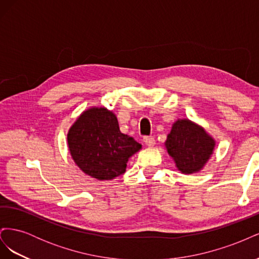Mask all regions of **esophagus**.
<instances>
[{
    "instance_id": "1",
    "label": "esophagus",
    "mask_w": 259,
    "mask_h": 259,
    "mask_svg": "<svg viewBox=\"0 0 259 259\" xmlns=\"http://www.w3.org/2000/svg\"><path fill=\"white\" fill-rule=\"evenodd\" d=\"M144 143L148 146V147H153L155 144V140L152 136H145L144 137Z\"/></svg>"
}]
</instances>
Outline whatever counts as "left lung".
I'll list each match as a JSON object with an SVG mask.
<instances>
[{
    "label": "left lung",
    "mask_w": 259,
    "mask_h": 259,
    "mask_svg": "<svg viewBox=\"0 0 259 259\" xmlns=\"http://www.w3.org/2000/svg\"><path fill=\"white\" fill-rule=\"evenodd\" d=\"M165 147L177 168L184 174L199 171L213 153L215 140L199 125L178 120L167 135Z\"/></svg>",
    "instance_id": "1"
}]
</instances>
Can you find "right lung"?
<instances>
[{
	"mask_svg": "<svg viewBox=\"0 0 259 259\" xmlns=\"http://www.w3.org/2000/svg\"><path fill=\"white\" fill-rule=\"evenodd\" d=\"M68 146L76 165L98 180L124 174L128 158L142 149L121 133L116 116L103 107L88 109L77 117L69 130Z\"/></svg>",
	"mask_w": 259,
	"mask_h": 259,
	"instance_id": "right-lung-1",
	"label": "right lung"
}]
</instances>
